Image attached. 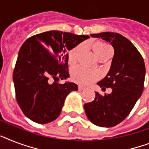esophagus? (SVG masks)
I'll return each instance as SVG.
<instances>
[{
  "instance_id": "obj_1",
  "label": "esophagus",
  "mask_w": 149,
  "mask_h": 149,
  "mask_svg": "<svg viewBox=\"0 0 149 149\" xmlns=\"http://www.w3.org/2000/svg\"><path fill=\"white\" fill-rule=\"evenodd\" d=\"M78 89H79V91H83V90H84V89H86V87L83 86H79Z\"/></svg>"
}]
</instances>
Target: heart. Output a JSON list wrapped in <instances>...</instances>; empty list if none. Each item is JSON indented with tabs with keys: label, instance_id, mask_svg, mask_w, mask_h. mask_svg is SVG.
I'll return each mask as SVG.
<instances>
[{
	"label": "heart",
	"instance_id": "obj_1",
	"mask_svg": "<svg viewBox=\"0 0 149 149\" xmlns=\"http://www.w3.org/2000/svg\"><path fill=\"white\" fill-rule=\"evenodd\" d=\"M93 49L95 54L99 58L107 56L113 53L112 47L106 42L97 41L93 43ZM83 49V46L78 45L74 49H72L69 54V62L70 64H73L78 60L79 55ZM100 77L99 72L90 69L86 68L84 66H78L73 68L72 71V79L77 83L82 85H88L96 80Z\"/></svg>",
	"mask_w": 149,
	"mask_h": 149
}]
</instances>
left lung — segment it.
Listing matches in <instances>:
<instances>
[{
  "mask_svg": "<svg viewBox=\"0 0 149 149\" xmlns=\"http://www.w3.org/2000/svg\"><path fill=\"white\" fill-rule=\"evenodd\" d=\"M109 42L114 49L108 74L97 84L110 94L100 95L95 92V100L84 104L89 120L100 127H112L126 118L141 96L144 89L146 66L141 54L131 41L123 35L104 32L90 35Z\"/></svg>",
  "mask_w": 149,
  "mask_h": 149,
  "instance_id": "obj_1",
  "label": "left lung"
}]
</instances>
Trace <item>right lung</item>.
<instances>
[{
	"label": "right lung",
	"mask_w": 149,
	"mask_h": 149,
	"mask_svg": "<svg viewBox=\"0 0 149 149\" xmlns=\"http://www.w3.org/2000/svg\"><path fill=\"white\" fill-rule=\"evenodd\" d=\"M89 38L87 35L50 31L32 36L20 47L13 74L16 99L24 114L39 124L55 120L65 99L78 86L56 79H66L68 50ZM54 82L50 83V79Z\"/></svg>",
	"instance_id": "add662e5"
}]
</instances>
